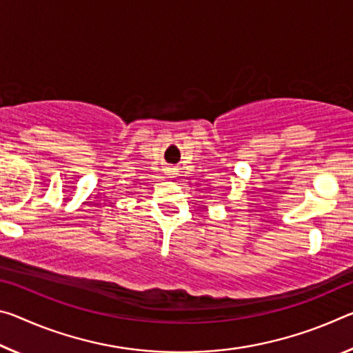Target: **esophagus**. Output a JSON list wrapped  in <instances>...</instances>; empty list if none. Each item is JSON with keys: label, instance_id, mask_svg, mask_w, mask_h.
I'll list each match as a JSON object with an SVG mask.
<instances>
[{"label": "esophagus", "instance_id": "obj_1", "mask_svg": "<svg viewBox=\"0 0 353 353\" xmlns=\"http://www.w3.org/2000/svg\"><path fill=\"white\" fill-rule=\"evenodd\" d=\"M170 176H172V174H171V172H170Z\"/></svg>", "mask_w": 353, "mask_h": 353}]
</instances>
